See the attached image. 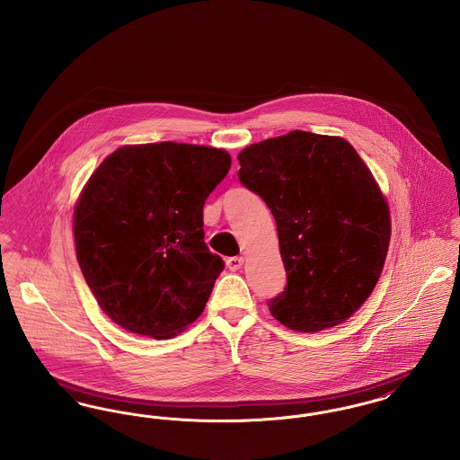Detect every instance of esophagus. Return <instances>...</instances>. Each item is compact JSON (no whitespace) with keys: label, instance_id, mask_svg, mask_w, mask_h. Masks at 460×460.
Here are the masks:
<instances>
[{"label":"esophagus","instance_id":"34e87169","mask_svg":"<svg viewBox=\"0 0 460 460\" xmlns=\"http://www.w3.org/2000/svg\"><path fill=\"white\" fill-rule=\"evenodd\" d=\"M243 263H244L243 257H229V259L226 261V265H227L229 270H238V269H241Z\"/></svg>","mask_w":460,"mask_h":460}]
</instances>
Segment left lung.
<instances>
[{"label": "left lung", "mask_w": 460, "mask_h": 460, "mask_svg": "<svg viewBox=\"0 0 460 460\" xmlns=\"http://www.w3.org/2000/svg\"><path fill=\"white\" fill-rule=\"evenodd\" d=\"M241 184L272 212L286 288L267 305L286 328L347 321L377 283L392 224L386 199L349 141L293 131L244 148Z\"/></svg>", "instance_id": "obj_1"}]
</instances>
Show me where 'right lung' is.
Segmentation results:
<instances>
[{
	"mask_svg": "<svg viewBox=\"0 0 460 460\" xmlns=\"http://www.w3.org/2000/svg\"><path fill=\"white\" fill-rule=\"evenodd\" d=\"M229 169L224 150L165 141L122 146L89 177L75 253L115 324L164 340L199 317L224 270L203 241V205Z\"/></svg>",
	"mask_w": 460,
	"mask_h": 460,
	"instance_id": "obj_1",
	"label": "right lung"
}]
</instances>
